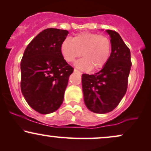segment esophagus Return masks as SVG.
Returning <instances> with one entry per match:
<instances>
[{
  "mask_svg": "<svg viewBox=\"0 0 151 151\" xmlns=\"http://www.w3.org/2000/svg\"><path fill=\"white\" fill-rule=\"evenodd\" d=\"M74 72H77V73L79 74H81V72H80V71H79V70H77V69H74Z\"/></svg>",
  "mask_w": 151,
  "mask_h": 151,
  "instance_id": "1",
  "label": "esophagus"
}]
</instances>
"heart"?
<instances>
[{
	"mask_svg": "<svg viewBox=\"0 0 151 151\" xmlns=\"http://www.w3.org/2000/svg\"><path fill=\"white\" fill-rule=\"evenodd\" d=\"M60 52L68 63H72L82 55L83 58L75 63L81 70H99L107 64L111 53V42L108 37L92 32H81L72 40L65 39L60 45Z\"/></svg>",
	"mask_w": 151,
	"mask_h": 151,
	"instance_id": "obj_1",
	"label": "heart"
}]
</instances>
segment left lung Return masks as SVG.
Instances as JSON below:
<instances>
[{
    "mask_svg": "<svg viewBox=\"0 0 151 151\" xmlns=\"http://www.w3.org/2000/svg\"><path fill=\"white\" fill-rule=\"evenodd\" d=\"M111 42V54L107 64L94 74L81 77L84 102L91 111L104 114L119 105L127 90L132 61L129 48L115 31L107 30Z\"/></svg>",
    "mask_w": 151,
    "mask_h": 151,
    "instance_id": "8db88e82",
    "label": "left lung"
}]
</instances>
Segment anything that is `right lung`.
Masks as SVG:
<instances>
[{
  "label": "right lung",
  "instance_id": "1",
  "mask_svg": "<svg viewBox=\"0 0 151 151\" xmlns=\"http://www.w3.org/2000/svg\"><path fill=\"white\" fill-rule=\"evenodd\" d=\"M67 30L49 28L38 34L25 49L21 60V91L29 105L41 114L55 112L64 99L74 68L60 52Z\"/></svg>",
  "mask_w": 151,
  "mask_h": 151
}]
</instances>
